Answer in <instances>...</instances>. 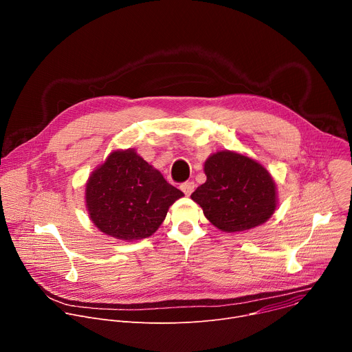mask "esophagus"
Here are the masks:
<instances>
[{
    "label": "esophagus",
    "mask_w": 352,
    "mask_h": 352,
    "mask_svg": "<svg viewBox=\"0 0 352 352\" xmlns=\"http://www.w3.org/2000/svg\"><path fill=\"white\" fill-rule=\"evenodd\" d=\"M181 190L186 195V196H189L192 192H193V189H195V182L193 181H186V182H184V184H181Z\"/></svg>",
    "instance_id": "obj_1"
}]
</instances>
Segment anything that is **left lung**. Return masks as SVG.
I'll use <instances>...</instances> for the list:
<instances>
[{"label":"left lung","mask_w":352,"mask_h":352,"mask_svg":"<svg viewBox=\"0 0 352 352\" xmlns=\"http://www.w3.org/2000/svg\"><path fill=\"white\" fill-rule=\"evenodd\" d=\"M205 174L206 182L197 186L190 197L219 230H250L274 213V181L255 160L226 150L206 160Z\"/></svg>","instance_id":"obj_1"}]
</instances>
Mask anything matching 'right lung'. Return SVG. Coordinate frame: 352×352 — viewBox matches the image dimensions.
Returning <instances> with one entry per match:
<instances>
[{"mask_svg": "<svg viewBox=\"0 0 352 352\" xmlns=\"http://www.w3.org/2000/svg\"><path fill=\"white\" fill-rule=\"evenodd\" d=\"M182 196L135 150L113 152L86 185L91 221L100 231L124 241L152 235Z\"/></svg>", "mask_w": 352, "mask_h": 352, "instance_id": "right-lung-1", "label": "right lung"}]
</instances>
